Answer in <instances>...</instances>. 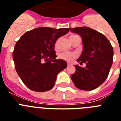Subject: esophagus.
<instances>
[{
	"instance_id": "obj_1",
	"label": "esophagus",
	"mask_w": 121,
	"mask_h": 121,
	"mask_svg": "<svg viewBox=\"0 0 121 121\" xmlns=\"http://www.w3.org/2000/svg\"><path fill=\"white\" fill-rule=\"evenodd\" d=\"M72 65V63H70V62L67 63V65H68V66H70V65Z\"/></svg>"
}]
</instances>
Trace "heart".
I'll return each instance as SVG.
<instances>
[{
	"instance_id": "b5f03b06",
	"label": "heart",
	"mask_w": 121,
	"mask_h": 121,
	"mask_svg": "<svg viewBox=\"0 0 121 121\" xmlns=\"http://www.w3.org/2000/svg\"><path fill=\"white\" fill-rule=\"evenodd\" d=\"M73 36L72 35L71 36ZM76 54L72 52H64V53H61L59 55V58L61 60H63L66 61H72L74 58H75Z\"/></svg>"
}]
</instances>
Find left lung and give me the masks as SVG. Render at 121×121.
<instances>
[{
	"label": "left lung",
	"instance_id": "8db88e82",
	"mask_svg": "<svg viewBox=\"0 0 121 121\" xmlns=\"http://www.w3.org/2000/svg\"><path fill=\"white\" fill-rule=\"evenodd\" d=\"M70 31L82 39L83 51L77 61L86 64L85 68L75 65L76 72L71 75V78L80 90H94L108 77L112 65L113 48L104 35L90 27L70 28Z\"/></svg>",
	"mask_w": 121,
	"mask_h": 121
}]
</instances>
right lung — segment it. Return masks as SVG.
Masks as SVG:
<instances>
[{
	"instance_id": "add662e5",
	"label": "right lung",
	"mask_w": 121,
	"mask_h": 121,
	"mask_svg": "<svg viewBox=\"0 0 121 121\" xmlns=\"http://www.w3.org/2000/svg\"><path fill=\"white\" fill-rule=\"evenodd\" d=\"M69 28L38 27L26 32L17 41L12 53L16 72L26 86L46 92L55 85L58 73L66 68L63 60H56L55 45Z\"/></svg>"
}]
</instances>
